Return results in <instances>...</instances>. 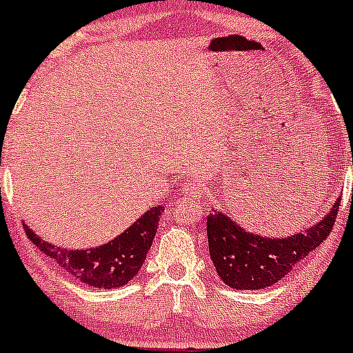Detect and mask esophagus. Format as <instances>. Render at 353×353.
Listing matches in <instances>:
<instances>
[{
  "label": "esophagus",
  "instance_id": "obj_1",
  "mask_svg": "<svg viewBox=\"0 0 353 353\" xmlns=\"http://www.w3.org/2000/svg\"><path fill=\"white\" fill-rule=\"evenodd\" d=\"M181 193L184 196H188V199H200L202 196V188L196 183H186L183 186V190H181Z\"/></svg>",
  "mask_w": 353,
  "mask_h": 353
}]
</instances>
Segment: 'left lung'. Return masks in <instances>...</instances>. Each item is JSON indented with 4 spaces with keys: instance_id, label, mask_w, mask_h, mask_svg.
I'll return each instance as SVG.
<instances>
[{
    "instance_id": "obj_1",
    "label": "left lung",
    "mask_w": 353,
    "mask_h": 353,
    "mask_svg": "<svg viewBox=\"0 0 353 353\" xmlns=\"http://www.w3.org/2000/svg\"><path fill=\"white\" fill-rule=\"evenodd\" d=\"M340 200L317 225L284 239L249 233L226 214L212 210L207 216V239L217 275L226 285L240 291H258L276 284L327 239Z\"/></svg>"
}]
</instances>
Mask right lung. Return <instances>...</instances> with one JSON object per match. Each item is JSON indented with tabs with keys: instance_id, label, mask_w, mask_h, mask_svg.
I'll list each match as a JSON object with an SVG mask.
<instances>
[{
	"instance_id": "obj_1",
	"label": "right lung",
	"mask_w": 353,
	"mask_h": 353,
	"mask_svg": "<svg viewBox=\"0 0 353 353\" xmlns=\"http://www.w3.org/2000/svg\"><path fill=\"white\" fill-rule=\"evenodd\" d=\"M163 207L157 205L132 223L123 233L108 243L94 249H65L45 242L24 223V230L32 245L47 254L59 268L78 279L83 284L97 289H117L128 284L143 268L148 251L151 249L158 219Z\"/></svg>"
}]
</instances>
